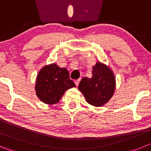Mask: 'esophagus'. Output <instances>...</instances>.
<instances>
[{
	"mask_svg": "<svg viewBox=\"0 0 151 151\" xmlns=\"http://www.w3.org/2000/svg\"><path fill=\"white\" fill-rule=\"evenodd\" d=\"M80 79H78V80H76L75 81H74V83H75V85L77 86L79 85V83H80Z\"/></svg>",
	"mask_w": 151,
	"mask_h": 151,
	"instance_id": "esophagus-1",
	"label": "esophagus"
}]
</instances>
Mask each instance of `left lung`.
<instances>
[{
  "mask_svg": "<svg viewBox=\"0 0 151 151\" xmlns=\"http://www.w3.org/2000/svg\"><path fill=\"white\" fill-rule=\"evenodd\" d=\"M91 78L83 77L78 89L87 103L95 106H102L113 96L115 90V77L112 69L106 65L97 62L93 66Z\"/></svg>",
  "mask_w": 151,
  "mask_h": 151,
  "instance_id": "8db88e82",
  "label": "left lung"
}]
</instances>
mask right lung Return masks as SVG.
Instances as JSON below:
<instances>
[{"label": "right lung", "mask_w": 151, "mask_h": 151, "mask_svg": "<svg viewBox=\"0 0 151 151\" xmlns=\"http://www.w3.org/2000/svg\"><path fill=\"white\" fill-rule=\"evenodd\" d=\"M75 86L67 69L52 63L45 65L39 71L35 90L41 101L52 105L60 101L66 90Z\"/></svg>", "instance_id": "obj_1"}]
</instances>
